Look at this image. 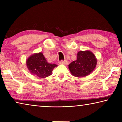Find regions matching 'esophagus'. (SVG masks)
Listing matches in <instances>:
<instances>
[{
  "label": "esophagus",
  "instance_id": "obj_1",
  "mask_svg": "<svg viewBox=\"0 0 122 122\" xmlns=\"http://www.w3.org/2000/svg\"><path fill=\"white\" fill-rule=\"evenodd\" d=\"M59 63L60 64H62V65H68V62L67 61H60L59 62Z\"/></svg>",
  "mask_w": 122,
  "mask_h": 122
}]
</instances>
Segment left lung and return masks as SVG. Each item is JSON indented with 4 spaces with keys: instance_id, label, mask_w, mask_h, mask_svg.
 <instances>
[{
    "instance_id": "left-lung-1",
    "label": "left lung",
    "mask_w": 122,
    "mask_h": 122,
    "mask_svg": "<svg viewBox=\"0 0 122 122\" xmlns=\"http://www.w3.org/2000/svg\"><path fill=\"white\" fill-rule=\"evenodd\" d=\"M97 62L95 55L92 51H81L77 53V60L69 64L68 68L71 75L75 77H85L94 71Z\"/></svg>"
}]
</instances>
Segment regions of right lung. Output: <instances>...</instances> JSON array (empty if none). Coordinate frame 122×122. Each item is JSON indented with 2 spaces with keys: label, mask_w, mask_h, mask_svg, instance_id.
<instances>
[{
  "label": "right lung",
  "mask_w": 122,
  "mask_h": 122,
  "mask_svg": "<svg viewBox=\"0 0 122 122\" xmlns=\"http://www.w3.org/2000/svg\"><path fill=\"white\" fill-rule=\"evenodd\" d=\"M26 64L30 73L40 78H46L51 75L53 69L57 66L48 63L41 52L30 55L27 59Z\"/></svg>",
  "instance_id": "1"
}]
</instances>
